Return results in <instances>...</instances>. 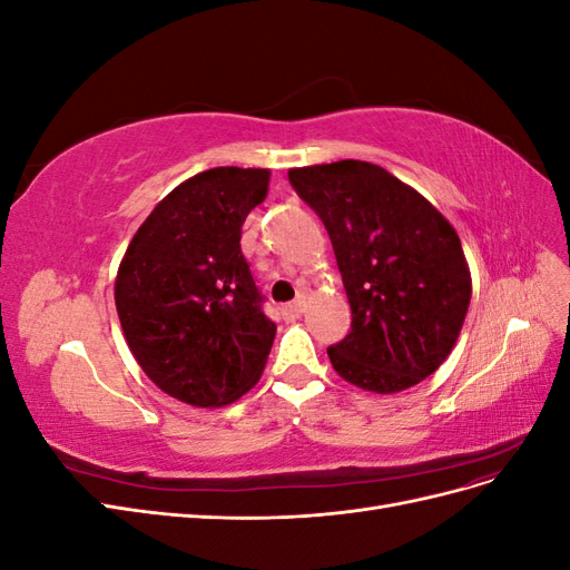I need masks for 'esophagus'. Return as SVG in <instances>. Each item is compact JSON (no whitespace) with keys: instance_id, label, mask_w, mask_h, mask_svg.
<instances>
[{"instance_id":"obj_1","label":"esophagus","mask_w":570,"mask_h":570,"mask_svg":"<svg viewBox=\"0 0 570 570\" xmlns=\"http://www.w3.org/2000/svg\"><path fill=\"white\" fill-rule=\"evenodd\" d=\"M283 314H285V318H299L304 314V299H295V302L285 304Z\"/></svg>"}]
</instances>
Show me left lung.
I'll list each match as a JSON object with an SVG mask.
<instances>
[{
  "label": "left lung",
  "mask_w": 570,
  "mask_h": 570,
  "mask_svg": "<svg viewBox=\"0 0 570 570\" xmlns=\"http://www.w3.org/2000/svg\"><path fill=\"white\" fill-rule=\"evenodd\" d=\"M287 176L331 235L352 306V331L327 347L333 368L377 394L419 385L450 356L471 304L456 230L416 189L368 161Z\"/></svg>",
  "instance_id": "obj_1"
}]
</instances>
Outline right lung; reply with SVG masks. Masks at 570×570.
<instances>
[{
  "label": "right lung",
  "instance_id": "add662e5",
  "mask_svg": "<svg viewBox=\"0 0 570 570\" xmlns=\"http://www.w3.org/2000/svg\"><path fill=\"white\" fill-rule=\"evenodd\" d=\"M266 168L218 166L180 183L135 233L116 275V312L137 364L166 394L223 406L256 385L273 347L243 223Z\"/></svg>",
  "mask_w": 570,
  "mask_h": 570
}]
</instances>
